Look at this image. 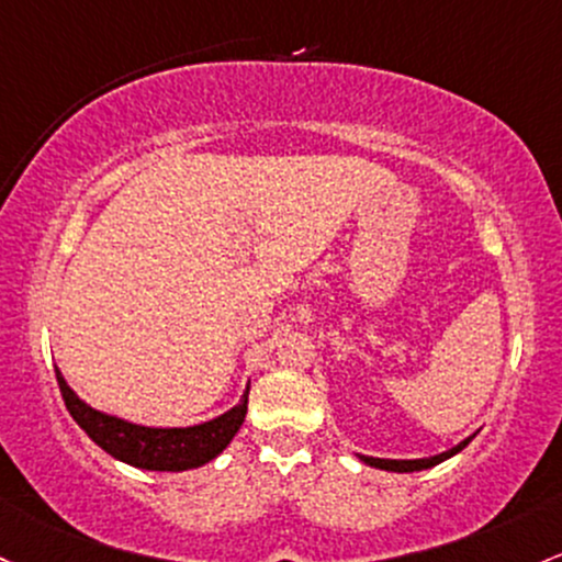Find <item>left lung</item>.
Returning a JSON list of instances; mask_svg holds the SVG:
<instances>
[{"instance_id":"8db88e82","label":"left lung","mask_w":562,"mask_h":562,"mask_svg":"<svg viewBox=\"0 0 562 562\" xmlns=\"http://www.w3.org/2000/svg\"><path fill=\"white\" fill-rule=\"evenodd\" d=\"M472 437L461 440L459 446L451 448V451L429 456V459H373V456H360V461H366L368 467H375V470H386V472H422V470H429V467L440 464V461L451 459V456H456L459 451H464V448L472 442Z\"/></svg>"}]
</instances>
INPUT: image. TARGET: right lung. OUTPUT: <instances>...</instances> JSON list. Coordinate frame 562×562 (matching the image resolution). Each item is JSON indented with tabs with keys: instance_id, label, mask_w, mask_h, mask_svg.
Wrapping results in <instances>:
<instances>
[{
	"instance_id": "1",
	"label": "right lung",
	"mask_w": 562,
	"mask_h": 562,
	"mask_svg": "<svg viewBox=\"0 0 562 562\" xmlns=\"http://www.w3.org/2000/svg\"><path fill=\"white\" fill-rule=\"evenodd\" d=\"M55 379H58L60 394H64V403L69 408L71 418L88 431L90 440L95 446H101L109 456H114V459L125 461L131 467H138V470L183 472L207 464V461H213L215 456L229 446L232 437L243 427L245 413H248L250 386L245 390L239 405L221 413L213 422L172 429L140 427V424L125 422V418H116L109 416V413L90 408L85 400H79L74 394L60 371H55Z\"/></svg>"
}]
</instances>
